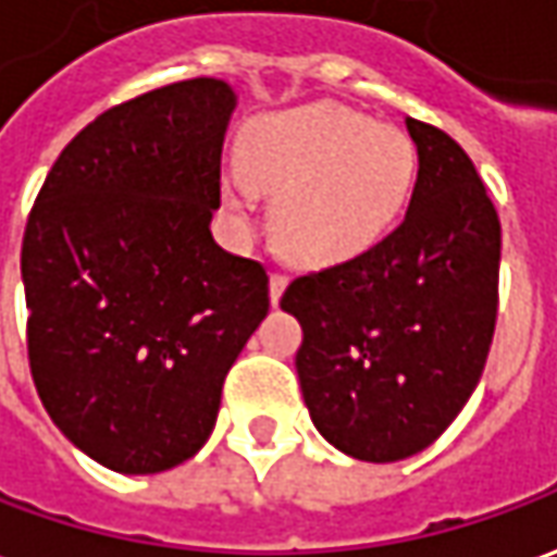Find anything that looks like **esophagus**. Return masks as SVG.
<instances>
[{"instance_id":"esophagus-1","label":"esophagus","mask_w":557,"mask_h":557,"mask_svg":"<svg viewBox=\"0 0 557 557\" xmlns=\"http://www.w3.org/2000/svg\"><path fill=\"white\" fill-rule=\"evenodd\" d=\"M286 283H289V277H286V274H280V271H274V274H271V280H268V295H271V305H277L280 295H283V289H286Z\"/></svg>"}]
</instances>
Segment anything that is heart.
<instances>
[{
    "instance_id": "1",
    "label": "heart",
    "mask_w": 557,
    "mask_h": 557,
    "mask_svg": "<svg viewBox=\"0 0 557 557\" xmlns=\"http://www.w3.org/2000/svg\"><path fill=\"white\" fill-rule=\"evenodd\" d=\"M413 141L346 104L317 102L252 116L225 205L240 216L271 193L274 238L295 262H352L395 232L413 198Z\"/></svg>"
}]
</instances>
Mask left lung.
Returning <instances> with one entry per match:
<instances>
[{
    "mask_svg": "<svg viewBox=\"0 0 557 557\" xmlns=\"http://www.w3.org/2000/svg\"><path fill=\"white\" fill-rule=\"evenodd\" d=\"M419 153L404 223L352 262L292 280L295 356L317 431L359 461L422 453L480 383L497 317L500 220L470 157L404 120Z\"/></svg>",
    "mask_w": 557,
    "mask_h": 557,
    "instance_id": "8db88e82",
    "label": "left lung"
}]
</instances>
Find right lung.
Instances as JSON below:
<instances>
[{
    "mask_svg": "<svg viewBox=\"0 0 557 557\" xmlns=\"http://www.w3.org/2000/svg\"><path fill=\"white\" fill-rule=\"evenodd\" d=\"M238 104L216 77L150 89L65 144L23 235L26 346L45 410L129 476L184 465L268 317V274L211 235Z\"/></svg>",
    "mask_w": 557,
    "mask_h": 557,
    "instance_id": "add662e5",
    "label": "right lung"
}]
</instances>
